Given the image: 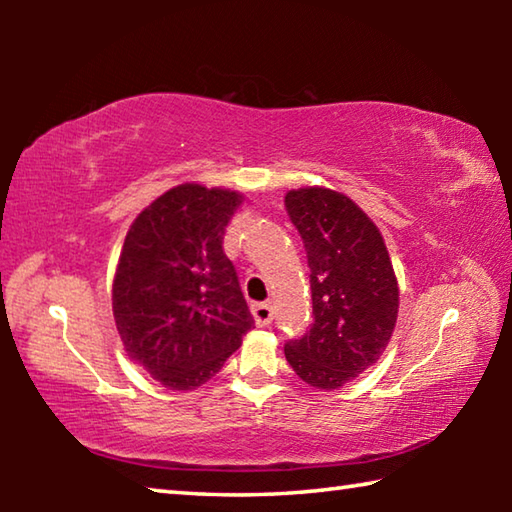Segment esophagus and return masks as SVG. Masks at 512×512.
<instances>
[{
  "instance_id": "34e87169",
  "label": "esophagus",
  "mask_w": 512,
  "mask_h": 512,
  "mask_svg": "<svg viewBox=\"0 0 512 512\" xmlns=\"http://www.w3.org/2000/svg\"><path fill=\"white\" fill-rule=\"evenodd\" d=\"M250 311H253L255 323H257L259 327H266V325L273 320V307L268 305V302H255V305L250 307Z\"/></svg>"
}]
</instances>
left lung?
Listing matches in <instances>:
<instances>
[{
	"mask_svg": "<svg viewBox=\"0 0 512 512\" xmlns=\"http://www.w3.org/2000/svg\"><path fill=\"white\" fill-rule=\"evenodd\" d=\"M305 244L314 323L284 343L296 375L334 391L379 359L393 336L400 291L377 225L348 196L307 187L284 196Z\"/></svg>",
	"mask_w": 512,
	"mask_h": 512,
	"instance_id": "8db88e82",
	"label": "left lung"
}]
</instances>
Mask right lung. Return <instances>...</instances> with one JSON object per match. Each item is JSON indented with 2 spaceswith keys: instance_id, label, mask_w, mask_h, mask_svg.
Masks as SVG:
<instances>
[{
  "instance_id": "add662e5",
  "label": "right lung",
  "mask_w": 512,
  "mask_h": 512,
  "mask_svg": "<svg viewBox=\"0 0 512 512\" xmlns=\"http://www.w3.org/2000/svg\"><path fill=\"white\" fill-rule=\"evenodd\" d=\"M241 196L180 185L137 216L121 250L112 311L128 357L169 391L223 368L255 318L223 253Z\"/></svg>"
}]
</instances>
